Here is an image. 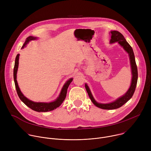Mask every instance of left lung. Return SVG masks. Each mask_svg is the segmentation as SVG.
I'll list each match as a JSON object with an SVG mask.
<instances>
[{"instance_id":"left-lung-1","label":"left lung","mask_w":151,"mask_h":151,"mask_svg":"<svg viewBox=\"0 0 151 151\" xmlns=\"http://www.w3.org/2000/svg\"><path fill=\"white\" fill-rule=\"evenodd\" d=\"M111 39L110 40L111 44L112 43H115L116 42H118V44L123 47L124 50L128 54L129 57H130V64H131V69H132V83L130 88H129L128 90L127 91V93L122 96V97L118 98L115 101L110 103H100L97 102L95 99H94L90 90L87 85V83L85 84V87L86 88V90L87 91V93L93 103L94 105H96L97 107H99V108L103 109H118L119 107H121L122 105H124L125 103H127L129 100H130L136 90V85L137 82V79H138V72H137V68L136 63L135 60V57L134 54L133 50L132 48V47L130 45V44L126 41L125 39L124 38V36L119 32L118 31H111Z\"/></svg>"}]
</instances>
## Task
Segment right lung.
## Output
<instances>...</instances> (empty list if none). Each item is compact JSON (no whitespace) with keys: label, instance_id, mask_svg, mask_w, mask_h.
<instances>
[{"label":"right lung","instance_id":"1","mask_svg":"<svg viewBox=\"0 0 151 151\" xmlns=\"http://www.w3.org/2000/svg\"><path fill=\"white\" fill-rule=\"evenodd\" d=\"M37 37H33V36H29L28 37L26 38V40L24 42V45H23L22 48H23L26 47V45L28 44V43L32 40H35L36 39ZM19 54H17L15 58V64H14V82H15V88L17 90V94L20 99V100L22 101L27 106L35 111L38 112H48V111H51L54 109H55L57 107H59L61 103L63 102V101L65 99L67 94V91L68 88L69 87V85L73 81V78L69 79L66 83L64 85L61 91V93L59 95V97L54 101L50 102V103H43V102H34L32 100H29L27 98H26L23 93L21 92L19 88L18 87V85L17 83V73L18 70V61H19Z\"/></svg>","mask_w":151,"mask_h":151}]
</instances>
